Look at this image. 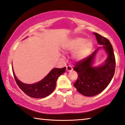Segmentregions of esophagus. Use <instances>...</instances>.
<instances>
[{"instance_id": "34e87169", "label": "esophagus", "mask_w": 125, "mask_h": 125, "mask_svg": "<svg viewBox=\"0 0 125 125\" xmlns=\"http://www.w3.org/2000/svg\"><path fill=\"white\" fill-rule=\"evenodd\" d=\"M73 70V68H72V67L70 66V65H68L66 66V70L68 72H70L72 71V70Z\"/></svg>"}]
</instances>
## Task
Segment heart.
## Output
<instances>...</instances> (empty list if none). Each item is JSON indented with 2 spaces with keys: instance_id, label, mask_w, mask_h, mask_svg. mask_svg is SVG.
<instances>
[{
  "instance_id": "1",
  "label": "heart",
  "mask_w": 125,
  "mask_h": 125,
  "mask_svg": "<svg viewBox=\"0 0 125 125\" xmlns=\"http://www.w3.org/2000/svg\"><path fill=\"white\" fill-rule=\"evenodd\" d=\"M93 47L91 41H86L83 38L77 37L69 41L64 46V49L70 52L76 51L73 57L77 60H82L89 55Z\"/></svg>"
}]
</instances>
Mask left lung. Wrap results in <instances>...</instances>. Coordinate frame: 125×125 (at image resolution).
<instances>
[{
	"label": "left lung",
	"instance_id": "obj_1",
	"mask_svg": "<svg viewBox=\"0 0 125 125\" xmlns=\"http://www.w3.org/2000/svg\"><path fill=\"white\" fill-rule=\"evenodd\" d=\"M99 44L104 45L103 47L108 53V58L104 64L98 67L92 66L95 53V52L86 58L76 62L73 69L78 77L73 84L77 90L86 96H94L100 94L108 86L115 74V59L111 42L107 38L100 34L94 32Z\"/></svg>",
	"mask_w": 125,
	"mask_h": 125
}]
</instances>
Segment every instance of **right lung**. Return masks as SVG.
I'll list each match as a JSON object with an SVG mask.
<instances>
[{"mask_svg": "<svg viewBox=\"0 0 125 125\" xmlns=\"http://www.w3.org/2000/svg\"><path fill=\"white\" fill-rule=\"evenodd\" d=\"M66 67L53 68L42 80L31 84H25L20 82L16 78L13 71V74L16 83L25 94L34 98H44L50 95L54 91L57 78L64 73Z\"/></svg>", "mask_w": 125, "mask_h": 125, "instance_id": "obj_1", "label": "right lung"}]
</instances>
